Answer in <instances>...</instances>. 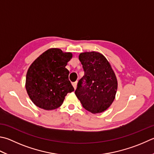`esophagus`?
Segmentation results:
<instances>
[{"label":"esophagus","mask_w":154,"mask_h":154,"mask_svg":"<svg viewBox=\"0 0 154 154\" xmlns=\"http://www.w3.org/2000/svg\"><path fill=\"white\" fill-rule=\"evenodd\" d=\"M72 85H73L74 89H76V86H77V82H72Z\"/></svg>","instance_id":"34e87169"}]
</instances>
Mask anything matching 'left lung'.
I'll return each mask as SVG.
<instances>
[{"label": "left lung", "instance_id": "8db88e82", "mask_svg": "<svg viewBox=\"0 0 154 154\" xmlns=\"http://www.w3.org/2000/svg\"><path fill=\"white\" fill-rule=\"evenodd\" d=\"M79 60L85 75L78 81L75 94L87 111L94 114L102 112L115 99L117 78L108 61L100 53H82Z\"/></svg>", "mask_w": 154, "mask_h": 154}]
</instances>
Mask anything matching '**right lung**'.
I'll use <instances>...</instances> for the list:
<instances>
[{
    "mask_svg": "<svg viewBox=\"0 0 154 154\" xmlns=\"http://www.w3.org/2000/svg\"><path fill=\"white\" fill-rule=\"evenodd\" d=\"M71 53L57 48L45 51L34 61L26 76L27 94L39 108L53 110L62 105L68 92L74 91L66 68Z\"/></svg>",
    "mask_w": 154,
    "mask_h": 154,
    "instance_id": "add662e5",
    "label": "right lung"
}]
</instances>
